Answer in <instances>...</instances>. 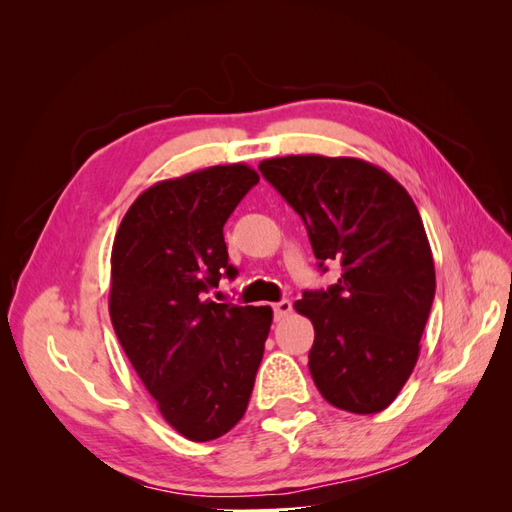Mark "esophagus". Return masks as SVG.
Instances as JSON below:
<instances>
[{
  "label": "esophagus",
  "instance_id": "1",
  "mask_svg": "<svg viewBox=\"0 0 512 512\" xmlns=\"http://www.w3.org/2000/svg\"><path fill=\"white\" fill-rule=\"evenodd\" d=\"M290 312H292V303H290L288 299L273 303V314H275V320H282V318H286Z\"/></svg>",
  "mask_w": 512,
  "mask_h": 512
}]
</instances>
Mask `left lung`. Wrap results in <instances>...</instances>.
<instances>
[{"label": "left lung", "instance_id": "obj_1", "mask_svg": "<svg viewBox=\"0 0 512 512\" xmlns=\"http://www.w3.org/2000/svg\"><path fill=\"white\" fill-rule=\"evenodd\" d=\"M258 168L301 215L320 271L342 267L337 284L294 303L316 331L309 371L320 395L354 414L384 410L412 374L436 294L421 213L365 160L286 156Z\"/></svg>", "mask_w": 512, "mask_h": 512}]
</instances>
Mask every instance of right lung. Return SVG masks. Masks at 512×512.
<instances>
[{
  "mask_svg": "<svg viewBox=\"0 0 512 512\" xmlns=\"http://www.w3.org/2000/svg\"><path fill=\"white\" fill-rule=\"evenodd\" d=\"M258 179L228 164L160 181L134 200L113 241V329L164 421L192 442L241 421L271 329L267 305L207 299L222 275H237L224 224Z\"/></svg>",
  "mask_w": 512,
  "mask_h": 512,
  "instance_id": "1",
  "label": "right lung"
}]
</instances>
